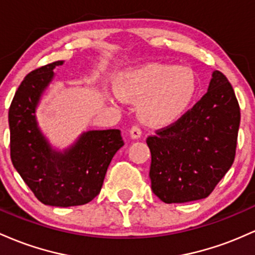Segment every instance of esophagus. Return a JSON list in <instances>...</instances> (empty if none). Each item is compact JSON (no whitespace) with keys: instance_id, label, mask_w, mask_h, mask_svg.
Segmentation results:
<instances>
[{"instance_id":"esophagus-1","label":"esophagus","mask_w":255,"mask_h":255,"mask_svg":"<svg viewBox=\"0 0 255 255\" xmlns=\"http://www.w3.org/2000/svg\"><path fill=\"white\" fill-rule=\"evenodd\" d=\"M141 135H142L141 127H139V125H132L130 128V136L132 137L133 139H137L141 137Z\"/></svg>"}]
</instances>
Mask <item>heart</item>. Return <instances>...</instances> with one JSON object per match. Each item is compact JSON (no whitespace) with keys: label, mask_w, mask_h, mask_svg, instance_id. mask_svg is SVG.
Segmentation results:
<instances>
[{"label":"heart","mask_w":255,"mask_h":255,"mask_svg":"<svg viewBox=\"0 0 255 255\" xmlns=\"http://www.w3.org/2000/svg\"><path fill=\"white\" fill-rule=\"evenodd\" d=\"M116 89L123 100L138 104L142 120L153 127H166L187 112L195 97V73L188 67L149 64L123 74Z\"/></svg>","instance_id":"heart-1"}]
</instances>
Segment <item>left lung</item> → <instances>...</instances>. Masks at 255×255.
<instances>
[{
  "mask_svg": "<svg viewBox=\"0 0 255 255\" xmlns=\"http://www.w3.org/2000/svg\"><path fill=\"white\" fill-rule=\"evenodd\" d=\"M240 120L235 91L224 74L214 71L201 100L147 138L153 193L166 204L210 195L235 160Z\"/></svg>",
  "mask_w": 255,
  "mask_h": 255,
  "instance_id": "8db88e82",
  "label": "left lung"
}]
</instances>
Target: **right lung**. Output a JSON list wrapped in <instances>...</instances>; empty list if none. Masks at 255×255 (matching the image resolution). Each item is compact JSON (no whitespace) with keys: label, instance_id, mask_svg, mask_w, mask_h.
<instances>
[{"label":"right lung","instance_id":"add662e5","mask_svg":"<svg viewBox=\"0 0 255 255\" xmlns=\"http://www.w3.org/2000/svg\"><path fill=\"white\" fill-rule=\"evenodd\" d=\"M31 71L19 85L8 112L10 159L42 204L70 207L88 204L101 191L108 165L124 145L120 130L88 131L64 154L53 150L36 123V106L55 66Z\"/></svg>","mask_w":255,"mask_h":255}]
</instances>
